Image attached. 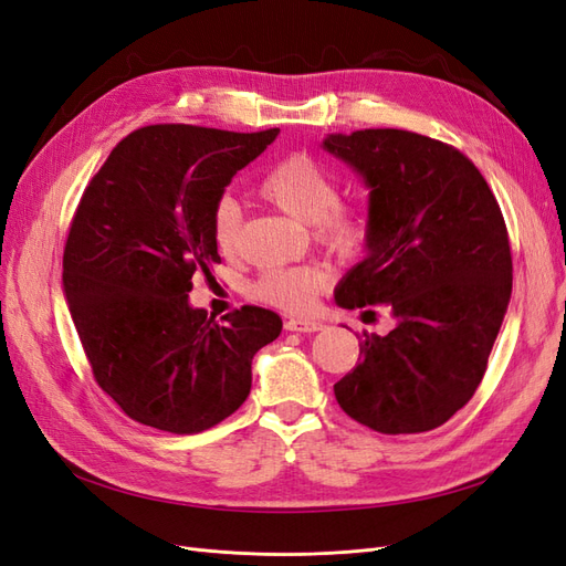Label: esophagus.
<instances>
[{
	"label": "esophagus",
	"mask_w": 566,
	"mask_h": 566,
	"mask_svg": "<svg viewBox=\"0 0 566 566\" xmlns=\"http://www.w3.org/2000/svg\"><path fill=\"white\" fill-rule=\"evenodd\" d=\"M285 331H290V333H316V331H323V323L312 321V318H287Z\"/></svg>",
	"instance_id": "1"
}]
</instances>
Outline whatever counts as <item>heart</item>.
<instances>
[{
    "label": "heart",
    "instance_id": "obj_1",
    "mask_svg": "<svg viewBox=\"0 0 566 566\" xmlns=\"http://www.w3.org/2000/svg\"><path fill=\"white\" fill-rule=\"evenodd\" d=\"M260 196L302 224H314L316 241L331 252L349 256L361 250L366 241L361 214L339 205L335 177L302 153L287 156L269 169L260 181ZM212 241L221 254H235L241 241V208L233 198H221L214 205ZM325 283H328V271L321 264L269 266L256 276L250 293L254 300L300 314L312 310Z\"/></svg>",
    "mask_w": 566,
    "mask_h": 566
}]
</instances>
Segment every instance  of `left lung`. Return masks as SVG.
Wrapping results in <instances>:
<instances>
[{
	"label": "left lung",
	"mask_w": 566,
	"mask_h": 566,
	"mask_svg": "<svg viewBox=\"0 0 566 566\" xmlns=\"http://www.w3.org/2000/svg\"><path fill=\"white\" fill-rule=\"evenodd\" d=\"M323 148L370 191L366 256L337 283L335 302L380 304L397 321L387 335L364 333L361 361L335 385V399L375 432L434 430L472 399L507 312L501 208L482 172L430 136L361 129L328 134Z\"/></svg>",
	"instance_id": "1"
}]
</instances>
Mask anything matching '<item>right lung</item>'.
I'll use <instances>...</instances> for the list:
<instances>
[{
  "mask_svg": "<svg viewBox=\"0 0 566 566\" xmlns=\"http://www.w3.org/2000/svg\"><path fill=\"white\" fill-rule=\"evenodd\" d=\"M279 132L142 127L84 188L63 293L98 387L132 420L172 434L210 430L243 406L252 356L281 335V316L262 306L217 323L188 302L193 276L221 262L214 205Z\"/></svg>",
  "mask_w": 566,
  "mask_h": 566,
  "instance_id": "1",
  "label": "right lung"
}]
</instances>
